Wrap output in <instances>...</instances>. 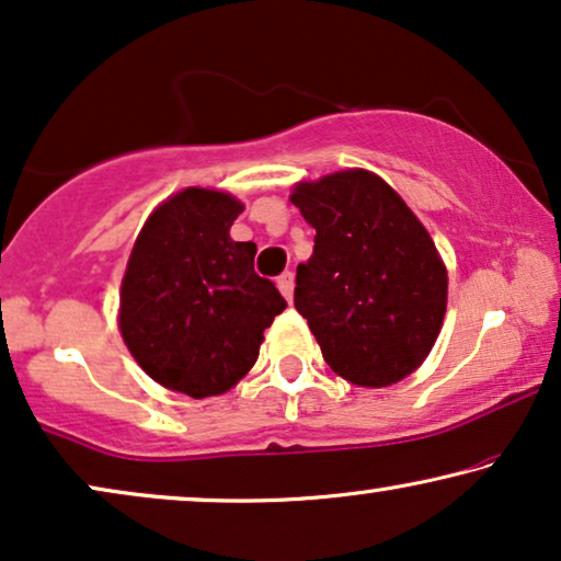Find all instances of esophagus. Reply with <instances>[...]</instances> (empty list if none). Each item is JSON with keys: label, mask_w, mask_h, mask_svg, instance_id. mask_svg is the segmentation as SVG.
Listing matches in <instances>:
<instances>
[{"label": "esophagus", "mask_w": 561, "mask_h": 561, "mask_svg": "<svg viewBox=\"0 0 561 561\" xmlns=\"http://www.w3.org/2000/svg\"><path fill=\"white\" fill-rule=\"evenodd\" d=\"M278 290L286 296V301H294V273L286 271L278 278Z\"/></svg>", "instance_id": "obj_1"}]
</instances>
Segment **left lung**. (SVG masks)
<instances>
[{"instance_id": "8db88e82", "label": "left lung", "mask_w": 561, "mask_h": 561, "mask_svg": "<svg viewBox=\"0 0 561 561\" xmlns=\"http://www.w3.org/2000/svg\"><path fill=\"white\" fill-rule=\"evenodd\" d=\"M290 204L317 229L294 304L327 365L386 388L432 352L447 313V265L409 204L378 173L347 168L298 181Z\"/></svg>"}]
</instances>
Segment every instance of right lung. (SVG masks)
Instances as JSON below:
<instances>
[{
  "instance_id": "right-lung-1",
  "label": "right lung",
  "mask_w": 561,
  "mask_h": 561,
  "mask_svg": "<svg viewBox=\"0 0 561 561\" xmlns=\"http://www.w3.org/2000/svg\"><path fill=\"white\" fill-rule=\"evenodd\" d=\"M244 204L188 186L160 202L137 234L117 324L152 380L191 398L221 396L255 365L286 298L252 267L257 244L229 237Z\"/></svg>"
}]
</instances>
